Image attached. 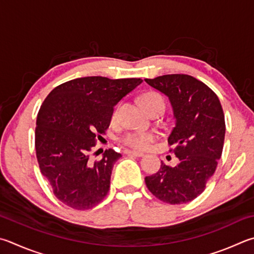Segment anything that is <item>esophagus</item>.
<instances>
[{
    "label": "esophagus",
    "instance_id": "obj_1",
    "mask_svg": "<svg viewBox=\"0 0 254 254\" xmlns=\"http://www.w3.org/2000/svg\"><path fill=\"white\" fill-rule=\"evenodd\" d=\"M124 153L127 155H134V156H143L144 154L141 153V152H136V151H131V150H126Z\"/></svg>",
    "mask_w": 254,
    "mask_h": 254
}]
</instances>
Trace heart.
Listing matches in <instances>:
<instances>
[{
	"mask_svg": "<svg viewBox=\"0 0 254 254\" xmlns=\"http://www.w3.org/2000/svg\"><path fill=\"white\" fill-rule=\"evenodd\" d=\"M142 103L145 110L151 105L156 103H164V100L161 95L156 93H146L142 99ZM120 105H117L112 112V121H115L119 117ZM156 136L152 133H141V132H127L121 137V142L124 145L136 150H144L150 145V143L155 141Z\"/></svg>",
	"mask_w": 254,
	"mask_h": 254,
	"instance_id": "obj_1",
	"label": "heart"
}]
</instances>
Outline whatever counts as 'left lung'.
Instances as JSON below:
<instances>
[{"instance_id": "1", "label": "left lung", "mask_w": 254, "mask_h": 254, "mask_svg": "<svg viewBox=\"0 0 254 254\" xmlns=\"http://www.w3.org/2000/svg\"><path fill=\"white\" fill-rule=\"evenodd\" d=\"M168 96L175 126L168 142L179 163L161 162L156 173L145 177L149 191L170 204L194 200L204 191L222 155L225 121L220 100L203 82L187 74H167L145 79Z\"/></svg>"}]
</instances>
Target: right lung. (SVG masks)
I'll list each match as a JSON object with an SVG mask.
<instances>
[{
	"label": "right lung",
	"mask_w": 254,
	"mask_h": 254,
	"mask_svg": "<svg viewBox=\"0 0 254 254\" xmlns=\"http://www.w3.org/2000/svg\"><path fill=\"white\" fill-rule=\"evenodd\" d=\"M141 79L79 77L50 92L39 110L35 151L54 195L74 210L98 205L110 190L114 163L121 154L105 150L93 160L96 141L111 121L114 105L141 84Z\"/></svg>",
	"instance_id": "add662e5"
}]
</instances>
